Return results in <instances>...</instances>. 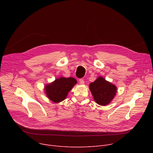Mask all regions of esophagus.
Here are the masks:
<instances>
[{
    "label": "esophagus",
    "instance_id": "esophagus-1",
    "mask_svg": "<svg viewBox=\"0 0 153 153\" xmlns=\"http://www.w3.org/2000/svg\"><path fill=\"white\" fill-rule=\"evenodd\" d=\"M79 83L81 84H84V79H79Z\"/></svg>",
    "mask_w": 153,
    "mask_h": 153
}]
</instances>
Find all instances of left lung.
Segmentation results:
<instances>
[{"instance_id": "8db88e82", "label": "left lung", "mask_w": 153, "mask_h": 153, "mask_svg": "<svg viewBox=\"0 0 153 153\" xmlns=\"http://www.w3.org/2000/svg\"><path fill=\"white\" fill-rule=\"evenodd\" d=\"M89 89L94 100L97 104L105 106L109 104L115 97L117 88L115 85L99 76L89 84Z\"/></svg>"}]
</instances>
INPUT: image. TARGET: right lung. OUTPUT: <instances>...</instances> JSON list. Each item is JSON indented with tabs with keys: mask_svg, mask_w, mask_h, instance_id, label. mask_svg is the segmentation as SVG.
<instances>
[{
	"mask_svg": "<svg viewBox=\"0 0 153 153\" xmlns=\"http://www.w3.org/2000/svg\"><path fill=\"white\" fill-rule=\"evenodd\" d=\"M77 83V80L73 77H61L46 84L45 93L50 100L58 103L66 99L69 92Z\"/></svg>",
	"mask_w": 153,
	"mask_h": 153,
	"instance_id": "obj_1",
	"label": "right lung"
}]
</instances>
